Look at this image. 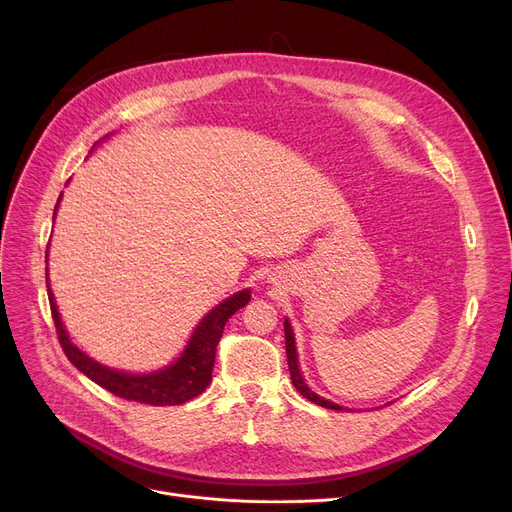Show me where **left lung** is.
Returning <instances> with one entry per match:
<instances>
[{
	"instance_id": "obj_1",
	"label": "left lung",
	"mask_w": 512,
	"mask_h": 512,
	"mask_svg": "<svg viewBox=\"0 0 512 512\" xmlns=\"http://www.w3.org/2000/svg\"><path fill=\"white\" fill-rule=\"evenodd\" d=\"M284 336H286V357H288V369H290V380L294 384V388H297L305 398H309L311 402H315V405L319 407H326V409H334V411H342V407L334 405V402L330 400H324L321 396H317L315 392H311L307 388V384L303 382V375L299 371V359H297V346H294V334H292V328L288 324V319H284Z\"/></svg>"
}]
</instances>
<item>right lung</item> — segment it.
I'll return each instance as SVG.
<instances>
[{
    "mask_svg": "<svg viewBox=\"0 0 512 512\" xmlns=\"http://www.w3.org/2000/svg\"><path fill=\"white\" fill-rule=\"evenodd\" d=\"M53 220H56V211H53ZM45 259H47V253H45ZM47 294H49L53 324H56V334L70 363L80 373H85L89 380L105 388L107 392H112L126 400L143 402V405H153V407L182 405V402L199 396L209 386L213 363H215V348H218V342L224 334L226 321L240 307H245L251 299V290H242L234 294V297L226 299L224 303H220L215 309H211L197 326L195 334L191 336V342L186 344V351L174 365L155 373H147V375H130V373L107 369L95 363L85 353H80V348H76L70 342L62 326V319L56 303H53V294L49 286H47Z\"/></svg>",
    "mask_w": 512,
    "mask_h": 512,
    "instance_id": "right-lung-1",
    "label": "right lung"
}]
</instances>
